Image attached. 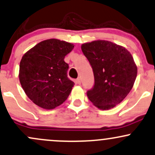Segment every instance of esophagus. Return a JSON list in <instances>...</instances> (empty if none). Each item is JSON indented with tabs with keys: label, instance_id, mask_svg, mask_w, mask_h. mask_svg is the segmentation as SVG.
<instances>
[{
	"label": "esophagus",
	"instance_id": "obj_1",
	"mask_svg": "<svg viewBox=\"0 0 155 155\" xmlns=\"http://www.w3.org/2000/svg\"><path fill=\"white\" fill-rule=\"evenodd\" d=\"M76 84H81V78H77V79H76Z\"/></svg>",
	"mask_w": 155,
	"mask_h": 155
}]
</instances>
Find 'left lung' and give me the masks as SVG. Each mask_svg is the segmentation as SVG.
<instances>
[{
    "label": "left lung",
    "mask_w": 155,
    "mask_h": 155,
    "mask_svg": "<svg viewBox=\"0 0 155 155\" xmlns=\"http://www.w3.org/2000/svg\"><path fill=\"white\" fill-rule=\"evenodd\" d=\"M94 75V85L87 96L95 106L110 110L129 94L137 76V66L125 48L106 40L81 45Z\"/></svg>",
    "instance_id": "8db88e82"
}]
</instances>
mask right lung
Segmentation results:
<instances>
[{
    "instance_id": "add662e5",
    "label": "right lung",
    "mask_w": 155,
    "mask_h": 155,
    "mask_svg": "<svg viewBox=\"0 0 155 155\" xmlns=\"http://www.w3.org/2000/svg\"><path fill=\"white\" fill-rule=\"evenodd\" d=\"M74 47L69 42L50 39L39 42L22 57L20 82L37 106L51 110L68 98L74 82L68 77L69 66L64 59Z\"/></svg>"
}]
</instances>
